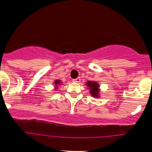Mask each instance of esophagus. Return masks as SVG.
<instances>
[{"instance_id": "1", "label": "esophagus", "mask_w": 152, "mask_h": 152, "mask_svg": "<svg viewBox=\"0 0 152 152\" xmlns=\"http://www.w3.org/2000/svg\"><path fill=\"white\" fill-rule=\"evenodd\" d=\"M72 81L75 83H80V78H76V79H74V80H72Z\"/></svg>"}]
</instances>
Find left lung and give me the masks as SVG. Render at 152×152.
<instances>
[{
	"label": "left lung",
	"mask_w": 152,
	"mask_h": 152,
	"mask_svg": "<svg viewBox=\"0 0 152 152\" xmlns=\"http://www.w3.org/2000/svg\"><path fill=\"white\" fill-rule=\"evenodd\" d=\"M86 86L90 89V93L94 97H99V92H100V86L96 82L94 81H87L86 82Z\"/></svg>",
	"instance_id": "obj_1"
}]
</instances>
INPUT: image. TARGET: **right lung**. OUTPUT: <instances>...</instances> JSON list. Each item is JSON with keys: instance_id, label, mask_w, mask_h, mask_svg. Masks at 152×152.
<instances>
[{"instance_id": "obj_1", "label": "right lung", "mask_w": 152, "mask_h": 152, "mask_svg": "<svg viewBox=\"0 0 152 152\" xmlns=\"http://www.w3.org/2000/svg\"><path fill=\"white\" fill-rule=\"evenodd\" d=\"M54 84H55V87H56V89H57L58 86H60L61 84H62V83H61V81L59 80H57L55 81Z\"/></svg>"}]
</instances>
